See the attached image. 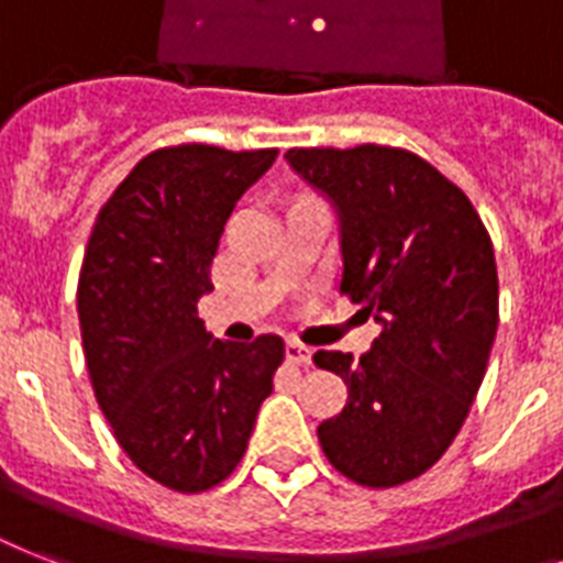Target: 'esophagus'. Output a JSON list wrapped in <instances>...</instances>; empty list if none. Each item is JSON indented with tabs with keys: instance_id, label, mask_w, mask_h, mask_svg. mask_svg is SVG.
<instances>
[{
	"instance_id": "obj_1",
	"label": "esophagus",
	"mask_w": 563,
	"mask_h": 563,
	"mask_svg": "<svg viewBox=\"0 0 563 563\" xmlns=\"http://www.w3.org/2000/svg\"><path fill=\"white\" fill-rule=\"evenodd\" d=\"M286 360L295 362V365H309L312 351H309L307 344H300L298 339H289V342H286Z\"/></svg>"
}]
</instances>
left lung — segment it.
<instances>
[{"mask_svg": "<svg viewBox=\"0 0 563 563\" xmlns=\"http://www.w3.org/2000/svg\"><path fill=\"white\" fill-rule=\"evenodd\" d=\"M300 178L333 201L342 295L383 327L365 356L318 351L347 402L318 427L335 471L365 488L418 479L471 411L499 324L494 245L471 198L391 145L289 148Z\"/></svg>", "mask_w": 563, "mask_h": 563, "instance_id": "8db88e82", "label": "left lung"}]
</instances>
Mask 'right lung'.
Instances as JSON below:
<instances>
[{"mask_svg":"<svg viewBox=\"0 0 563 563\" xmlns=\"http://www.w3.org/2000/svg\"><path fill=\"white\" fill-rule=\"evenodd\" d=\"M274 157L201 143L145 154L84 251L78 321L96 400L128 459L180 494L236 471L286 353L280 335L221 342L198 318L224 221Z\"/></svg>","mask_w":563,"mask_h":563,"instance_id":"1","label":"right lung"}]
</instances>
